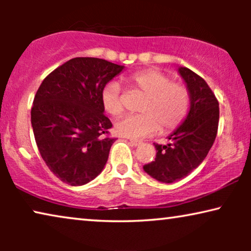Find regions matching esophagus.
<instances>
[{"label":"esophagus","mask_w":251,"mask_h":251,"mask_svg":"<svg viewBox=\"0 0 251 251\" xmlns=\"http://www.w3.org/2000/svg\"><path fill=\"white\" fill-rule=\"evenodd\" d=\"M130 144H131L132 146H139L140 144H142V142L140 140H136V139H129Z\"/></svg>","instance_id":"1"}]
</instances>
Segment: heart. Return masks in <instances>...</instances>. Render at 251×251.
<instances>
[{"mask_svg":"<svg viewBox=\"0 0 251 251\" xmlns=\"http://www.w3.org/2000/svg\"><path fill=\"white\" fill-rule=\"evenodd\" d=\"M125 80L132 91L139 92L145 98L139 106L142 114L126 115L115 123L114 130L119 136L143 138L159 129L169 132L177 129L187 118L191 96L185 84L174 82L171 76L157 70L135 72ZM100 102L108 114H122L125 98L119 82L109 81L102 87Z\"/></svg>","mask_w":251,"mask_h":251,"instance_id":"1","label":"heart"}]
</instances>
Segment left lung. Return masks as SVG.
I'll list each match as a JSON object with an SVG mask.
<instances>
[{
    "mask_svg": "<svg viewBox=\"0 0 251 251\" xmlns=\"http://www.w3.org/2000/svg\"><path fill=\"white\" fill-rule=\"evenodd\" d=\"M191 96V108L185 121L175 130L168 145L154 143L155 160L144 166L150 176L162 183L186 177L205 159L218 130L219 104L210 87L190 68L180 67Z\"/></svg>",
    "mask_w": 251,
    "mask_h": 251,
    "instance_id": "8db88e82",
    "label": "left lung"
}]
</instances>
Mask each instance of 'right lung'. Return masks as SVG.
Listing matches in <instances>:
<instances>
[{"label":"right lung","mask_w":251,"mask_h":251,"mask_svg":"<svg viewBox=\"0 0 251 251\" xmlns=\"http://www.w3.org/2000/svg\"><path fill=\"white\" fill-rule=\"evenodd\" d=\"M122 70L99 58H73L37 89L30 111L34 137L48 168L64 183L84 185L104 169L115 138L100 91Z\"/></svg>","instance_id":"right-lung-1"}]
</instances>
